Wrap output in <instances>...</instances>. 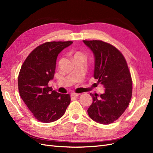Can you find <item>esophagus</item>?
<instances>
[{"mask_svg": "<svg viewBox=\"0 0 153 153\" xmlns=\"http://www.w3.org/2000/svg\"><path fill=\"white\" fill-rule=\"evenodd\" d=\"M78 96H79V94H78V93H71V96H72V97H77Z\"/></svg>", "mask_w": 153, "mask_h": 153, "instance_id": "esophagus-1", "label": "esophagus"}]
</instances>
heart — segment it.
<instances>
[{"instance_id": "b5f03b06", "label": "heart", "mask_w": 153, "mask_h": 153, "mask_svg": "<svg viewBox=\"0 0 153 153\" xmlns=\"http://www.w3.org/2000/svg\"><path fill=\"white\" fill-rule=\"evenodd\" d=\"M82 54L80 53V52H76L75 53V55H74V56H76V55H82Z\"/></svg>"}]
</instances>
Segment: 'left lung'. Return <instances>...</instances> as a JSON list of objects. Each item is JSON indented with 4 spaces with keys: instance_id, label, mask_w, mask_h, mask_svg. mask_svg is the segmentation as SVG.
<instances>
[{
    "instance_id": "obj_1",
    "label": "left lung",
    "mask_w": 153,
    "mask_h": 153,
    "mask_svg": "<svg viewBox=\"0 0 153 153\" xmlns=\"http://www.w3.org/2000/svg\"><path fill=\"white\" fill-rule=\"evenodd\" d=\"M83 42L94 54V77L105 89L100 95L91 93L93 101L88 114L98 123H112L126 110L131 98L132 80L126 61L109 43L100 40Z\"/></svg>"
}]
</instances>
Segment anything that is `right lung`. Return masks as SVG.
I'll return each mask as SVG.
<instances>
[{
    "label": "right lung",
    "instance_id": "1",
    "mask_svg": "<svg viewBox=\"0 0 153 153\" xmlns=\"http://www.w3.org/2000/svg\"><path fill=\"white\" fill-rule=\"evenodd\" d=\"M72 41L47 42L36 47L22 66L18 91L34 117L39 121L52 123L61 118L70 103V96L60 94L48 87L54 77L58 55Z\"/></svg>",
    "mask_w": 153,
    "mask_h": 153
}]
</instances>
